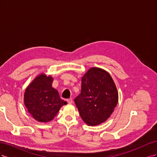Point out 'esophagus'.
I'll return each mask as SVG.
<instances>
[{"label":"esophagus","instance_id":"34e87169","mask_svg":"<svg viewBox=\"0 0 157 157\" xmlns=\"http://www.w3.org/2000/svg\"><path fill=\"white\" fill-rule=\"evenodd\" d=\"M67 103H69V104L73 103V99H72V98L67 99Z\"/></svg>","mask_w":157,"mask_h":157}]
</instances>
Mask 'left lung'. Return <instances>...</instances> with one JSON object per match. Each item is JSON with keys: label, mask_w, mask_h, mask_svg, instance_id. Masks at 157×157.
Returning a JSON list of instances; mask_svg holds the SVG:
<instances>
[{"label": "left lung", "mask_w": 157, "mask_h": 157, "mask_svg": "<svg viewBox=\"0 0 157 157\" xmlns=\"http://www.w3.org/2000/svg\"><path fill=\"white\" fill-rule=\"evenodd\" d=\"M118 100L117 89L111 75L102 69L92 67L82 77L81 92L75 103L84 122L96 126L110 117Z\"/></svg>", "instance_id": "8db88e82"}]
</instances>
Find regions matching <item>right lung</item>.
I'll use <instances>...</instances> for the list:
<instances>
[{"mask_svg": "<svg viewBox=\"0 0 157 157\" xmlns=\"http://www.w3.org/2000/svg\"><path fill=\"white\" fill-rule=\"evenodd\" d=\"M53 78L42 73L26 88L24 103L27 111L37 121L48 122L53 120L60 108L67 102L59 97L58 90L52 88Z\"/></svg>", "mask_w": 157, "mask_h": 157, "instance_id": "right-lung-1", "label": "right lung"}]
</instances>
